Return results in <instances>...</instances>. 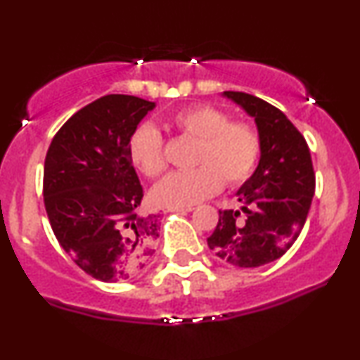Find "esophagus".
<instances>
[{
  "instance_id": "1",
  "label": "esophagus",
  "mask_w": 360,
  "mask_h": 360,
  "mask_svg": "<svg viewBox=\"0 0 360 360\" xmlns=\"http://www.w3.org/2000/svg\"><path fill=\"white\" fill-rule=\"evenodd\" d=\"M193 206H186V208H169V212H176V213H188L193 212Z\"/></svg>"
}]
</instances>
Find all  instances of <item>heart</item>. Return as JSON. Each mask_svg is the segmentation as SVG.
I'll list each match as a JSON object with an SVG mask.
<instances>
[{
	"instance_id": "1",
	"label": "heart",
	"mask_w": 360,
	"mask_h": 360,
	"mask_svg": "<svg viewBox=\"0 0 360 360\" xmlns=\"http://www.w3.org/2000/svg\"><path fill=\"white\" fill-rule=\"evenodd\" d=\"M169 125L200 139L198 167L171 172L155 186L152 198L159 206L186 208L214 194L223 186L249 179L260 157V137L245 122H229L225 111L210 105H194L176 111ZM128 150L134 166L148 177L166 167L162 137L152 125H142L131 135Z\"/></svg>"
}]
</instances>
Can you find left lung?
Wrapping results in <instances>:
<instances>
[{"instance_id":"1","label":"left lung","mask_w":360,"mask_h":360,"mask_svg":"<svg viewBox=\"0 0 360 360\" xmlns=\"http://www.w3.org/2000/svg\"><path fill=\"white\" fill-rule=\"evenodd\" d=\"M254 118L259 166L237 191L240 210H220L208 247L237 267H259L283 257L307 221L315 172L307 140L283 111L252 94L223 91Z\"/></svg>"}]
</instances>
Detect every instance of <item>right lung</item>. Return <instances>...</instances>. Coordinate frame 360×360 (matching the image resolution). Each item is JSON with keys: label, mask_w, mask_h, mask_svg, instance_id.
<instances>
[{"label": "right lung", "mask_w": 360, "mask_h": 360, "mask_svg": "<svg viewBox=\"0 0 360 360\" xmlns=\"http://www.w3.org/2000/svg\"><path fill=\"white\" fill-rule=\"evenodd\" d=\"M155 103L106 94L74 113L52 139L44 203L60 247L103 283L131 279L159 238V214H139L143 189L131 164V135Z\"/></svg>", "instance_id": "add662e5"}]
</instances>
